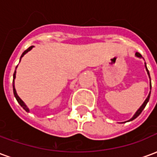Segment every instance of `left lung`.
I'll use <instances>...</instances> for the list:
<instances>
[{
	"label": "left lung",
	"instance_id": "obj_1",
	"mask_svg": "<svg viewBox=\"0 0 157 157\" xmlns=\"http://www.w3.org/2000/svg\"><path fill=\"white\" fill-rule=\"evenodd\" d=\"M135 56H136V57H139V58H142V55H140V53H138V52H136V53H135ZM145 69H146V71H147V74H148V75H149V78L151 79V77H150V73H149V71H148V69H147V67H146V65H145ZM150 88L151 89V82H150ZM150 96H151V92H150V93H149L148 97H147V98H146V99L145 100V102H143V104L140 106V109H139L138 110L136 111V113H135V115L133 116V117H132V118H130L129 120H128L127 122H129V121H132V120H134L135 118H137V117H138V116L140 115V113H141V112L143 111V109H145V106H146V104H147V102H149V99H150Z\"/></svg>",
	"mask_w": 157,
	"mask_h": 157
}]
</instances>
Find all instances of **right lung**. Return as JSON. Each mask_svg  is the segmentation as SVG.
Here are the masks:
<instances>
[{"instance_id":"add662e5","label":"right lung","mask_w":157,"mask_h":157,"mask_svg":"<svg viewBox=\"0 0 157 157\" xmlns=\"http://www.w3.org/2000/svg\"><path fill=\"white\" fill-rule=\"evenodd\" d=\"M33 48V46H31V47H29V48H28V49H26L25 51L22 53V55H21V58H20V60H21V59H22V57H23V55H25V54H27V53H28V52H29V51H30V50H31V49H32ZM17 67H16V69H17ZM15 78H16V70H15V71H14V74H13V83H12V86H13V93H14V96H15V98H16V99H17V101L18 102V103H19V104H20V105H21V107H22V109H24L26 112H29V108L27 107V105H26L25 103L23 102V101H22V99L19 98L18 95L17 94V92H16V89H15V85H14V80H15Z\"/></svg>"}]
</instances>
